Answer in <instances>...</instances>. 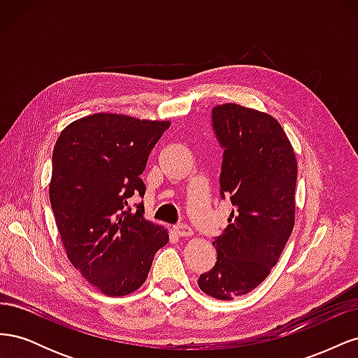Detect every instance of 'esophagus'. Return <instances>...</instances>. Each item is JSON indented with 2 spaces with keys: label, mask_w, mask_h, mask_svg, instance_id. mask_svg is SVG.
Returning <instances> with one entry per match:
<instances>
[{
  "label": "esophagus",
  "mask_w": 358,
  "mask_h": 358,
  "mask_svg": "<svg viewBox=\"0 0 358 358\" xmlns=\"http://www.w3.org/2000/svg\"><path fill=\"white\" fill-rule=\"evenodd\" d=\"M173 231H175V234H178L179 237H188L192 234V230L189 225H185V224H179L176 225L175 229H173Z\"/></svg>",
  "instance_id": "34e87169"
}]
</instances>
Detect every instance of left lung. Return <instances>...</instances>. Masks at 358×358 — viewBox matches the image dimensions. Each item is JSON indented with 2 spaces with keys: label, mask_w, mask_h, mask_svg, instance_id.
<instances>
[{
  "label": "left lung",
  "mask_w": 358,
  "mask_h": 358,
  "mask_svg": "<svg viewBox=\"0 0 358 358\" xmlns=\"http://www.w3.org/2000/svg\"><path fill=\"white\" fill-rule=\"evenodd\" d=\"M222 152L221 199H230L229 225L213 239L216 263L199 287L218 300L248 294L270 273L294 227L297 164L275 117L224 104L212 110Z\"/></svg>",
  "instance_id": "8db88e82"
}]
</instances>
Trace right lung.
Returning <instances> with one entry per match:
<instances>
[{
	"mask_svg": "<svg viewBox=\"0 0 358 358\" xmlns=\"http://www.w3.org/2000/svg\"><path fill=\"white\" fill-rule=\"evenodd\" d=\"M170 122L99 113L70 124L52 157L49 197L71 264L106 296L143 285L164 229L145 220L140 179L150 150Z\"/></svg>",
	"mask_w": 358,
	"mask_h": 358,
	"instance_id": "right-lung-1",
	"label": "right lung"
}]
</instances>
